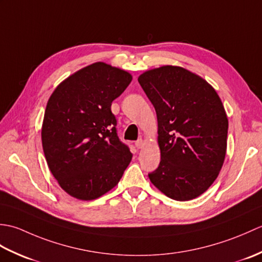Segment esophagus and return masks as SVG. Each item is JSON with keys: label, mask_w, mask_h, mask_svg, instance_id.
I'll use <instances>...</instances> for the list:
<instances>
[{"label": "esophagus", "mask_w": 262, "mask_h": 262, "mask_svg": "<svg viewBox=\"0 0 262 262\" xmlns=\"http://www.w3.org/2000/svg\"><path fill=\"white\" fill-rule=\"evenodd\" d=\"M143 145H144V142H143L142 138H140V140H137V141L135 142V146H136L137 148H142Z\"/></svg>", "instance_id": "esophagus-1"}]
</instances>
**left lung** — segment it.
Here are the masks:
<instances>
[{"mask_svg": "<svg viewBox=\"0 0 262 262\" xmlns=\"http://www.w3.org/2000/svg\"><path fill=\"white\" fill-rule=\"evenodd\" d=\"M138 82L158 117L161 162L149 180L179 202L200 196L219 176L226 154L229 120L219 94L179 66L146 71Z\"/></svg>", "mask_w": 262, "mask_h": 262, "instance_id": "8db88e82", "label": "left lung"}]
</instances>
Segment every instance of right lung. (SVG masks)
<instances>
[{
  "label": "right lung",
  "mask_w": 262,
  "mask_h": 262,
  "mask_svg": "<svg viewBox=\"0 0 262 262\" xmlns=\"http://www.w3.org/2000/svg\"><path fill=\"white\" fill-rule=\"evenodd\" d=\"M132 79L128 72L98 62L69 76L49 98L41 128L43 153L55 179L72 197L102 196L130 163L133 154L117 135L111 103Z\"/></svg>",
  "instance_id": "1"
}]
</instances>
